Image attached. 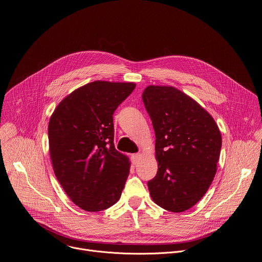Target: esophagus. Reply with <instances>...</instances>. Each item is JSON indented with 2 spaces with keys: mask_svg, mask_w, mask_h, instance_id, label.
I'll return each mask as SVG.
<instances>
[{
  "mask_svg": "<svg viewBox=\"0 0 262 262\" xmlns=\"http://www.w3.org/2000/svg\"><path fill=\"white\" fill-rule=\"evenodd\" d=\"M142 156H143L142 153H134V154H132V155H131L132 163H133L134 165H136V164L139 162V160H140V158H142Z\"/></svg>",
  "mask_w": 262,
  "mask_h": 262,
  "instance_id": "esophagus-1",
  "label": "esophagus"
}]
</instances>
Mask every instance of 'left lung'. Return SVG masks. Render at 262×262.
Wrapping results in <instances>:
<instances>
[{
  "mask_svg": "<svg viewBox=\"0 0 262 262\" xmlns=\"http://www.w3.org/2000/svg\"><path fill=\"white\" fill-rule=\"evenodd\" d=\"M143 100L155 131L154 203L170 212L195 206L210 188L221 149L220 130L195 99L172 86H148Z\"/></svg>",
  "mask_w": 262,
  "mask_h": 262,
  "instance_id": "left-lung-1",
  "label": "left lung"
}]
</instances>
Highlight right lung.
Returning a JSON list of instances; mask_svg holds the SVG:
<instances>
[{
	"instance_id": "add662e5",
	"label": "right lung",
	"mask_w": 262,
	"mask_h": 262,
	"mask_svg": "<svg viewBox=\"0 0 262 262\" xmlns=\"http://www.w3.org/2000/svg\"><path fill=\"white\" fill-rule=\"evenodd\" d=\"M135 86L94 80L64 97L49 119L54 174L82 210H106L122 195L131 163L114 147L113 113Z\"/></svg>"
}]
</instances>
